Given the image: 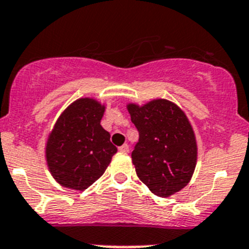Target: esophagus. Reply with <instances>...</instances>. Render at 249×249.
<instances>
[{
    "instance_id": "1",
    "label": "esophagus",
    "mask_w": 249,
    "mask_h": 249,
    "mask_svg": "<svg viewBox=\"0 0 249 249\" xmlns=\"http://www.w3.org/2000/svg\"><path fill=\"white\" fill-rule=\"evenodd\" d=\"M119 150L121 152H128L129 151V146H128V144H124L122 146L119 147Z\"/></svg>"
}]
</instances>
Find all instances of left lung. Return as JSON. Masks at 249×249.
I'll return each mask as SVG.
<instances>
[{"instance_id": "8db88e82", "label": "left lung", "mask_w": 249, "mask_h": 249, "mask_svg": "<svg viewBox=\"0 0 249 249\" xmlns=\"http://www.w3.org/2000/svg\"><path fill=\"white\" fill-rule=\"evenodd\" d=\"M139 133L132 161L140 180L160 197L188 185L195 171L197 146L188 117L173 103L156 99L144 107L129 104Z\"/></svg>"}]
</instances>
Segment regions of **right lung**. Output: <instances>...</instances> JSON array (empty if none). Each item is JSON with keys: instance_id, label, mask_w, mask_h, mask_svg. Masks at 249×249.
<instances>
[{"instance_id": "right-lung-1", "label": "right lung", "mask_w": 249, "mask_h": 249, "mask_svg": "<svg viewBox=\"0 0 249 249\" xmlns=\"http://www.w3.org/2000/svg\"><path fill=\"white\" fill-rule=\"evenodd\" d=\"M105 107L94 99L73 102L56 121L49 135L46 157L59 184L85 190L104 174L117 147L100 125Z\"/></svg>"}]
</instances>
